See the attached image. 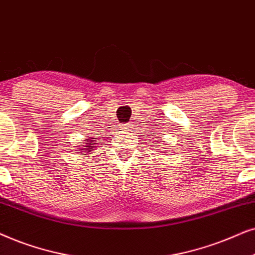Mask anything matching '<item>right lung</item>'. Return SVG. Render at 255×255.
<instances>
[{
	"mask_svg": "<svg viewBox=\"0 0 255 255\" xmlns=\"http://www.w3.org/2000/svg\"><path fill=\"white\" fill-rule=\"evenodd\" d=\"M96 145H97L96 140H92V138H87L86 143H84L83 148L78 149V151H80L79 154H83V155L90 154V152H92L94 150V147H96Z\"/></svg>",
	"mask_w": 255,
	"mask_h": 255,
	"instance_id": "right-lung-1",
	"label": "right lung"
}]
</instances>
